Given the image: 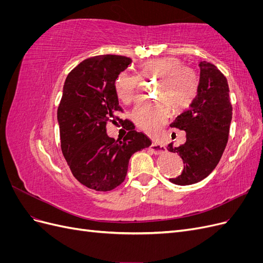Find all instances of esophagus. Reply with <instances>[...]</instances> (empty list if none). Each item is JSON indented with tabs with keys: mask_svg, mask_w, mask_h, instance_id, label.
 Returning <instances> with one entry per match:
<instances>
[{
	"mask_svg": "<svg viewBox=\"0 0 263 263\" xmlns=\"http://www.w3.org/2000/svg\"><path fill=\"white\" fill-rule=\"evenodd\" d=\"M151 153H154L155 155H161L163 154L165 151V148L162 146V145H159V144H156V142H153L151 144V146L149 147Z\"/></svg>",
	"mask_w": 263,
	"mask_h": 263,
	"instance_id": "obj_1",
	"label": "esophagus"
}]
</instances>
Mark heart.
Here are the masks:
<instances>
[{"label": "heart", "instance_id": "b5f03b06", "mask_svg": "<svg viewBox=\"0 0 263 263\" xmlns=\"http://www.w3.org/2000/svg\"><path fill=\"white\" fill-rule=\"evenodd\" d=\"M141 76L158 79L156 97L163 101L139 105L135 109L134 119L141 130L157 137L170 115V107L179 112L192 102L197 91L198 78L194 69L182 65V61L174 57L142 63ZM139 85L138 76L122 72L115 82L117 98L126 104L132 103L137 98Z\"/></svg>", "mask_w": 263, "mask_h": 263}]
</instances>
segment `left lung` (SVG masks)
<instances>
[{"mask_svg": "<svg viewBox=\"0 0 263 263\" xmlns=\"http://www.w3.org/2000/svg\"><path fill=\"white\" fill-rule=\"evenodd\" d=\"M198 66L201 72L195 98L170 125L186 133L184 144L174 147L171 142L166 147L184 163L181 176L170 179L178 185L194 184L216 168L227 145L233 117L226 77L210 62L202 61Z\"/></svg>", "mask_w": 263, "mask_h": 263, "instance_id": "left-lung-1", "label": "left lung"}]
</instances>
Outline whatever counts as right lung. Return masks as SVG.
<instances>
[{
  "mask_svg": "<svg viewBox=\"0 0 263 263\" xmlns=\"http://www.w3.org/2000/svg\"><path fill=\"white\" fill-rule=\"evenodd\" d=\"M132 63L124 55L104 54L85 59L68 74L58 107L61 150L73 177L91 190L106 192L124 182L130 157L151 145L135 130L123 112L115 81ZM119 120L130 132L123 141L107 136V121Z\"/></svg>",
  "mask_w": 263,
  "mask_h": 263,
  "instance_id": "add662e5",
  "label": "right lung"
}]
</instances>
